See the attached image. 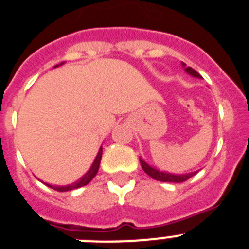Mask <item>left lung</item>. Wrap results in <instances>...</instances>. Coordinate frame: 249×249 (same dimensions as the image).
I'll use <instances>...</instances> for the list:
<instances>
[{"mask_svg":"<svg viewBox=\"0 0 249 249\" xmlns=\"http://www.w3.org/2000/svg\"><path fill=\"white\" fill-rule=\"evenodd\" d=\"M182 65H183V67H184V71L187 72L188 75L193 76V77L201 78V76L199 75L198 72L195 71L194 69H192V67H187V66H185L184 62H182ZM140 163H141V167H142L143 171H145L146 173H147L148 176H150V177H152L153 179L160 180V182L182 183V182H185V180H187V179H189L190 177H193L194 174L198 173V171H196V172H190V173H185V174L168 173V172L160 171V169H157V168H155V167L150 166V164H148L147 162H146L143 159H140Z\"/></svg>","mask_w":249,"mask_h":249,"instance_id":"8db88e82","label":"left lung"}]
</instances>
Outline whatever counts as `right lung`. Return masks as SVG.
<instances>
[{"label": "right lung", "mask_w": 249, "mask_h": 249, "mask_svg": "<svg viewBox=\"0 0 249 249\" xmlns=\"http://www.w3.org/2000/svg\"><path fill=\"white\" fill-rule=\"evenodd\" d=\"M62 64H64V62H61V64H60V65H62ZM57 66H59V65H56V66H55V67H57ZM102 152H103V150H102V147H101V148H99L98 153H97L96 159H94V161H93L92 166H90V168L88 169V171L86 172L85 174H83V176L80 178V179L76 180V182L71 183V184H67V185H51V184H49V183H44V184L48 185V187H50L51 189L57 190V192H69V190L77 189V188L83 187V185H87L88 183H89L90 180L93 179V178L96 177L97 172H98L99 164H101Z\"/></svg>", "instance_id": "obj_1"}]
</instances>
